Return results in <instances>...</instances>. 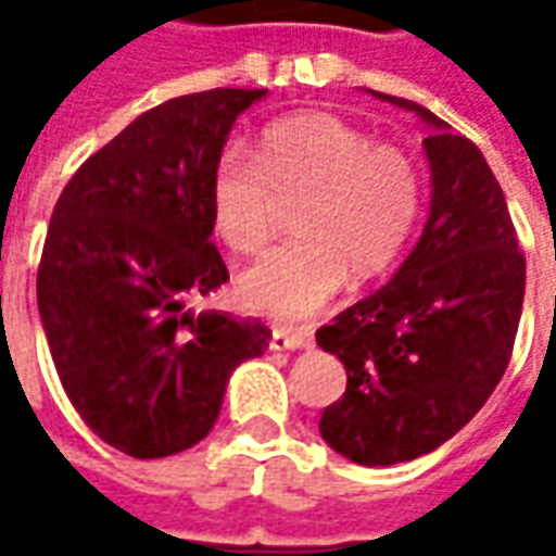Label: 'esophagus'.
<instances>
[{"mask_svg": "<svg viewBox=\"0 0 556 556\" xmlns=\"http://www.w3.org/2000/svg\"><path fill=\"white\" fill-rule=\"evenodd\" d=\"M313 345V337L306 330H286V327H274L270 333V351H301Z\"/></svg>", "mask_w": 556, "mask_h": 556, "instance_id": "esophagus-1", "label": "esophagus"}]
</instances>
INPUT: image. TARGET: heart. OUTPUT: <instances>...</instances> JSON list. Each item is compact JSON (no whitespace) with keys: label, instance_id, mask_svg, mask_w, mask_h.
<instances>
[{"label":"heart","instance_id":"b5f03b06","mask_svg":"<svg viewBox=\"0 0 556 556\" xmlns=\"http://www.w3.org/2000/svg\"><path fill=\"white\" fill-rule=\"evenodd\" d=\"M301 201V241L267 253L241 277L243 303L279 321L318 315L349 277H387L419 226L426 178L408 151L375 142L337 115L303 113L267 125L253 157L229 151L211 181L217 235L241 255L262 253L279 205Z\"/></svg>","mask_w":556,"mask_h":556}]
</instances>
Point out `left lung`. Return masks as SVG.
<instances>
[{
  "mask_svg": "<svg viewBox=\"0 0 556 556\" xmlns=\"http://www.w3.org/2000/svg\"><path fill=\"white\" fill-rule=\"evenodd\" d=\"M372 94L429 127V219L384 289L315 333L349 375L318 431L354 465L390 467L450 441L501 384L525 303V255L482 151L426 106Z\"/></svg>",
  "mask_w": 556,
  "mask_h": 556,
  "instance_id": "8db88e82",
  "label": "left lung"
}]
</instances>
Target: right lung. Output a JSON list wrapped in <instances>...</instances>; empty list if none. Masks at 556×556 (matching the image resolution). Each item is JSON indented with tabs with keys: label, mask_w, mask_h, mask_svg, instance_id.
I'll use <instances>...</instances> for the list:
<instances>
[{
	"label": "right lung",
	"mask_w": 556,
	"mask_h": 556,
	"mask_svg": "<svg viewBox=\"0 0 556 556\" xmlns=\"http://www.w3.org/2000/svg\"><path fill=\"white\" fill-rule=\"evenodd\" d=\"M267 89L172 98L91 154L59 195L38 313L71 405L134 458L190 450L217 422L231 372L262 357L258 318L190 303L217 291L211 181L235 118Z\"/></svg>",
	"instance_id": "add662e5"
}]
</instances>
